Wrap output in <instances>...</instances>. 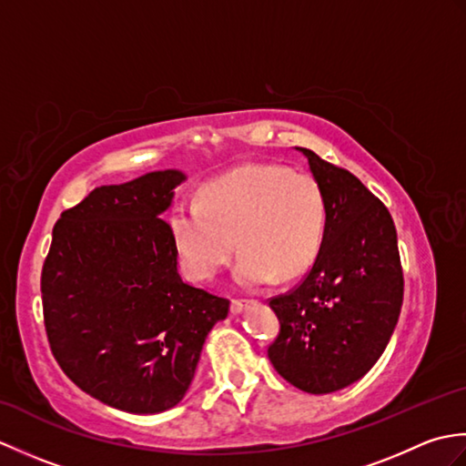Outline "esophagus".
<instances>
[{
  "label": "esophagus",
  "mask_w": 466,
  "mask_h": 466,
  "mask_svg": "<svg viewBox=\"0 0 466 466\" xmlns=\"http://www.w3.org/2000/svg\"><path fill=\"white\" fill-rule=\"evenodd\" d=\"M244 309H246V302H244V300H232V304H230V312H232L234 316L242 314V312H244Z\"/></svg>",
  "instance_id": "esophagus-1"
}]
</instances>
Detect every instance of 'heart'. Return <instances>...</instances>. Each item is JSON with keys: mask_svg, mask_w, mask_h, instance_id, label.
Masks as SVG:
<instances>
[{"mask_svg": "<svg viewBox=\"0 0 466 466\" xmlns=\"http://www.w3.org/2000/svg\"><path fill=\"white\" fill-rule=\"evenodd\" d=\"M184 270L210 280L242 248L234 280L260 289L299 279L320 252L326 204L310 174L279 164H246L208 182L198 202L180 204L170 218Z\"/></svg>", "mask_w": 466, "mask_h": 466, "instance_id": "b5f03b06", "label": "heart"}]
</instances>
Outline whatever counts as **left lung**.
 <instances>
[{
  "mask_svg": "<svg viewBox=\"0 0 466 466\" xmlns=\"http://www.w3.org/2000/svg\"><path fill=\"white\" fill-rule=\"evenodd\" d=\"M296 150L322 187L326 226L306 279L270 300L280 334L268 359L296 389L329 394L372 369L399 322L404 282L397 228L359 177L312 150Z\"/></svg>",
  "mask_w": 466,
  "mask_h": 466,
  "instance_id": "1",
  "label": "left lung"
}]
</instances>
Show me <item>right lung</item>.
<instances>
[{
    "label": "right lung",
    "mask_w": 466,
    "mask_h": 466,
    "mask_svg": "<svg viewBox=\"0 0 466 466\" xmlns=\"http://www.w3.org/2000/svg\"><path fill=\"white\" fill-rule=\"evenodd\" d=\"M180 170L100 186L54 226L42 272L49 346L67 379L107 407L156 414L190 384L230 302L182 280L162 220Z\"/></svg>",
    "instance_id": "obj_1"
}]
</instances>
